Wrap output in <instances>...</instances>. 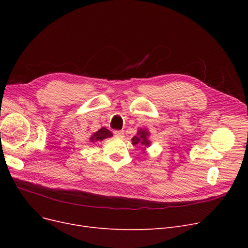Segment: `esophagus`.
<instances>
[{"label": "esophagus", "instance_id": "34e87169", "mask_svg": "<svg viewBox=\"0 0 248 248\" xmlns=\"http://www.w3.org/2000/svg\"><path fill=\"white\" fill-rule=\"evenodd\" d=\"M113 135H114L116 138H120V139H122V138L124 137V131H114V132H113Z\"/></svg>", "mask_w": 248, "mask_h": 248}]
</instances>
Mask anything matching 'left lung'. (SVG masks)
<instances>
[{"mask_svg": "<svg viewBox=\"0 0 248 248\" xmlns=\"http://www.w3.org/2000/svg\"><path fill=\"white\" fill-rule=\"evenodd\" d=\"M138 134H139L138 136H135L132 139L133 145L141 144V145H145V146H149L150 145V141L148 140V138H147L149 133L146 131V129H145V131H141V129H140V132Z\"/></svg>", "mask_w": 248, "mask_h": 248, "instance_id": "8db88e82", "label": "left lung"}]
</instances>
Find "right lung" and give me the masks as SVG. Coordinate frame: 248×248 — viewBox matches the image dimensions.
<instances>
[{
  "mask_svg": "<svg viewBox=\"0 0 248 248\" xmlns=\"http://www.w3.org/2000/svg\"><path fill=\"white\" fill-rule=\"evenodd\" d=\"M112 136V134L108 131V128L106 127H101L99 131H97L96 133L93 134V136L90 138L91 141H96V140H102L107 138H110Z\"/></svg>",
  "mask_w": 248,
  "mask_h": 248,
  "instance_id": "obj_1",
  "label": "right lung"
}]
</instances>
